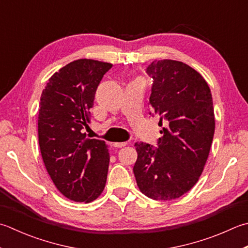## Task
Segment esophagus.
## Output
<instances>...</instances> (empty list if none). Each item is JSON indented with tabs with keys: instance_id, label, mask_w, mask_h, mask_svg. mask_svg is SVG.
Listing matches in <instances>:
<instances>
[{
	"instance_id": "esophagus-1",
	"label": "esophagus",
	"mask_w": 248,
	"mask_h": 248,
	"mask_svg": "<svg viewBox=\"0 0 248 248\" xmlns=\"http://www.w3.org/2000/svg\"><path fill=\"white\" fill-rule=\"evenodd\" d=\"M128 143L127 142H121V143H114V146L115 147H118V148H120V147H124V146H125V145H127Z\"/></svg>"
}]
</instances>
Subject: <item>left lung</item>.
Listing matches in <instances>:
<instances>
[{
  "label": "left lung",
  "instance_id": "1",
  "mask_svg": "<svg viewBox=\"0 0 248 248\" xmlns=\"http://www.w3.org/2000/svg\"><path fill=\"white\" fill-rule=\"evenodd\" d=\"M146 72L154 79L149 105L163 135L156 149L135 143L133 173L145 196L170 201L190 190L204 169L215 132L213 99L203 76L186 63L156 60Z\"/></svg>",
  "mask_w": 248,
  "mask_h": 248
}]
</instances>
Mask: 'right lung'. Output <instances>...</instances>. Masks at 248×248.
Segmentation results:
<instances>
[{
	"mask_svg": "<svg viewBox=\"0 0 248 248\" xmlns=\"http://www.w3.org/2000/svg\"><path fill=\"white\" fill-rule=\"evenodd\" d=\"M113 64L75 60L53 74L43 90L38 111V144L44 164L63 196L89 203L104 190L109 153L104 140L88 139L96 88Z\"/></svg>",
	"mask_w": 248,
	"mask_h": 248,
	"instance_id": "add662e5",
	"label": "right lung"
}]
</instances>
